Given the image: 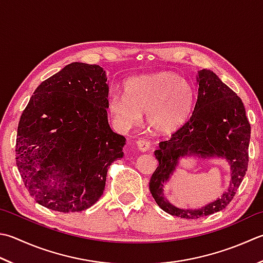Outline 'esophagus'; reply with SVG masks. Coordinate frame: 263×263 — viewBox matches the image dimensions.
Returning a JSON list of instances; mask_svg holds the SVG:
<instances>
[{"instance_id": "esophagus-1", "label": "esophagus", "mask_w": 263, "mask_h": 263, "mask_svg": "<svg viewBox=\"0 0 263 263\" xmlns=\"http://www.w3.org/2000/svg\"><path fill=\"white\" fill-rule=\"evenodd\" d=\"M137 147L139 151L145 153V152H148L149 148H151V142L146 140V139H139L137 141Z\"/></svg>"}]
</instances>
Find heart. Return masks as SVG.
I'll list each match as a JSON object with an SVG mask.
<instances>
[{
	"label": "heart",
	"mask_w": 263,
	"mask_h": 263,
	"mask_svg": "<svg viewBox=\"0 0 263 263\" xmlns=\"http://www.w3.org/2000/svg\"><path fill=\"white\" fill-rule=\"evenodd\" d=\"M195 92L187 80L171 71L141 75L126 81L124 97L114 95L108 100V112L117 126L130 128L147 122L154 131L171 135L189 120Z\"/></svg>",
	"instance_id": "1"
}]
</instances>
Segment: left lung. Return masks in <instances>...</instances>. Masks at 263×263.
<instances>
[{
  "mask_svg": "<svg viewBox=\"0 0 263 263\" xmlns=\"http://www.w3.org/2000/svg\"><path fill=\"white\" fill-rule=\"evenodd\" d=\"M198 96L192 117L173 133L170 140L159 142L155 151L158 161L149 189L157 205L171 215L198 219L224 209L234 198L249 165L251 125L240 98L210 69L198 71ZM218 157L229 162L232 171L230 187L212 203L199 209H180L163 196V184L178 165L180 158Z\"/></svg>",
  "mask_w": 263,
  "mask_h": 263,
  "instance_id": "left-lung-1",
  "label": "left lung"
}]
</instances>
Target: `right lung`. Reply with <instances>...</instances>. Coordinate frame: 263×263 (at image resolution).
Returning a JSON list of instances; mask_svg holds the SVG:
<instances>
[{"instance_id":"right-lung-1","label":"right lung","mask_w":263,"mask_h":263,"mask_svg":"<svg viewBox=\"0 0 263 263\" xmlns=\"http://www.w3.org/2000/svg\"><path fill=\"white\" fill-rule=\"evenodd\" d=\"M106 71L71 63L43 81L20 117L15 163L36 202L63 213L91 208L125 138L108 124Z\"/></svg>"}]
</instances>
